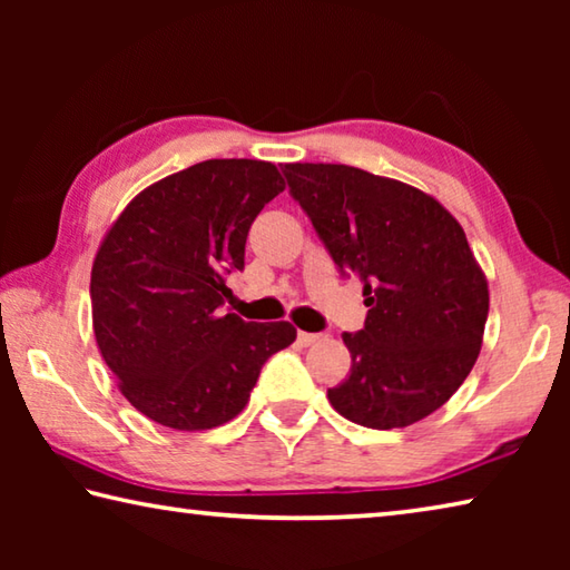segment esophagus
<instances>
[{"mask_svg": "<svg viewBox=\"0 0 570 570\" xmlns=\"http://www.w3.org/2000/svg\"><path fill=\"white\" fill-rule=\"evenodd\" d=\"M322 340V334H308V332H298L296 334V342L302 344V346H308V344H314V342H320Z\"/></svg>", "mask_w": 570, "mask_h": 570, "instance_id": "1", "label": "esophagus"}]
</instances>
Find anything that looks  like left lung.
I'll return each mask as SVG.
<instances>
[{"mask_svg":"<svg viewBox=\"0 0 570 570\" xmlns=\"http://www.w3.org/2000/svg\"><path fill=\"white\" fill-rule=\"evenodd\" d=\"M284 176L370 306L362 330L342 334L352 370L326 392L332 407L370 430L428 417L465 382L488 322V282L465 230L435 198L360 168L288 163Z\"/></svg>","mask_w":570,"mask_h":570,"instance_id":"8db88e82","label":"left lung"}]
</instances>
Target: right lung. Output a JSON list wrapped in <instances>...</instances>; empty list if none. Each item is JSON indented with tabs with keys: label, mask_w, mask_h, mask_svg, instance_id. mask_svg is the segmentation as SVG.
<instances>
[{
	"label": "right lung",
	"mask_w": 570,
	"mask_h": 570,
	"mask_svg": "<svg viewBox=\"0 0 570 570\" xmlns=\"http://www.w3.org/2000/svg\"><path fill=\"white\" fill-rule=\"evenodd\" d=\"M284 190L264 160H204L130 200L95 256L92 330L135 410L173 430L218 428L246 407L262 366L296 340L288 322L220 314L246 236Z\"/></svg>",
	"instance_id": "obj_1"
}]
</instances>
